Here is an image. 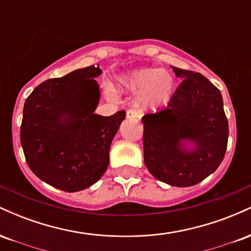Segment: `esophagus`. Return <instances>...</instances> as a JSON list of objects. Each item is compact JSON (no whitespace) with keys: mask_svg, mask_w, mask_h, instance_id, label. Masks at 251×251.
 Listing matches in <instances>:
<instances>
[{"mask_svg":"<svg viewBox=\"0 0 251 251\" xmlns=\"http://www.w3.org/2000/svg\"><path fill=\"white\" fill-rule=\"evenodd\" d=\"M126 118L132 120H138L140 118V114L139 112L135 111V109H128V111L126 112Z\"/></svg>","mask_w":251,"mask_h":251,"instance_id":"esophagus-1","label":"esophagus"}]
</instances>
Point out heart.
<instances>
[{"instance_id":"1","label":"heart","mask_w":251,"mask_h":251,"mask_svg":"<svg viewBox=\"0 0 251 251\" xmlns=\"http://www.w3.org/2000/svg\"><path fill=\"white\" fill-rule=\"evenodd\" d=\"M122 91L137 93V102L145 109H157L171 101L176 80L166 70L139 68L124 74L118 80Z\"/></svg>"}]
</instances>
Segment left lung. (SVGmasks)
Instances as JSON below:
<instances>
[{
	"instance_id": "left-lung-1",
	"label": "left lung",
	"mask_w": 251,
	"mask_h": 251,
	"mask_svg": "<svg viewBox=\"0 0 251 251\" xmlns=\"http://www.w3.org/2000/svg\"><path fill=\"white\" fill-rule=\"evenodd\" d=\"M171 67L183 81L168 107L143 117L144 163L158 180L186 188L220 166L229 125L220 89L200 73Z\"/></svg>"
}]
</instances>
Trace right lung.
<instances>
[{"label":"right lung","mask_w":251,"mask_h":251,"mask_svg":"<svg viewBox=\"0 0 251 251\" xmlns=\"http://www.w3.org/2000/svg\"><path fill=\"white\" fill-rule=\"evenodd\" d=\"M99 66L75 70L40 83L27 98L21 145L34 175L53 188L76 192L105 174L109 148L126 112L94 113L100 89Z\"/></svg>","instance_id":"right-lung-1"}]
</instances>
